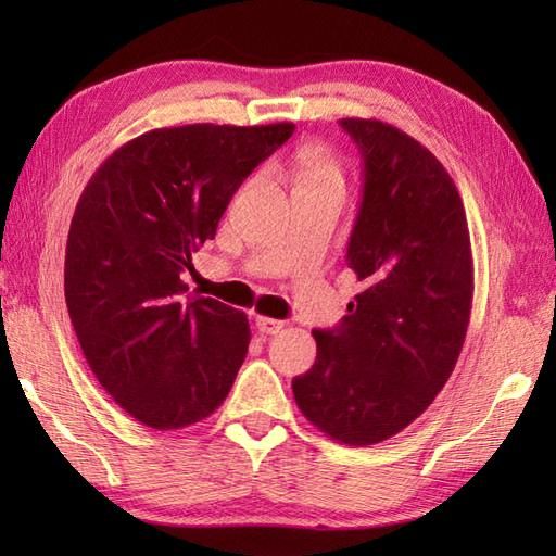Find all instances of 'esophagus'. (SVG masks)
<instances>
[{
	"mask_svg": "<svg viewBox=\"0 0 556 556\" xmlns=\"http://www.w3.org/2000/svg\"><path fill=\"white\" fill-rule=\"evenodd\" d=\"M255 327H257V332H260V334H267V337H271V334H279L281 329H285V323H281V320H275V317L257 315V317H255Z\"/></svg>",
	"mask_w": 556,
	"mask_h": 556,
	"instance_id": "1",
	"label": "esophagus"
}]
</instances>
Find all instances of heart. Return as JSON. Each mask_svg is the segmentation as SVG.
Returning <instances> with one entry per match:
<instances>
[{
  "label": "heart",
  "instance_id": "1",
  "mask_svg": "<svg viewBox=\"0 0 556 556\" xmlns=\"http://www.w3.org/2000/svg\"><path fill=\"white\" fill-rule=\"evenodd\" d=\"M296 162L303 176V186L308 184H339L344 181L339 160L323 148H303L296 152Z\"/></svg>",
  "mask_w": 556,
  "mask_h": 556
}]
</instances>
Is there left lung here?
I'll return each instance as SVG.
<instances>
[{
	"instance_id": "obj_1",
	"label": "left lung",
	"mask_w": 556,
	"mask_h": 556,
	"mask_svg": "<svg viewBox=\"0 0 556 556\" xmlns=\"http://www.w3.org/2000/svg\"><path fill=\"white\" fill-rule=\"evenodd\" d=\"M363 157V200L346 263L363 281L334 329H315L313 368L293 399L349 446L384 442L454 372L473 305V255L454 179L396 126L341 119Z\"/></svg>"
}]
</instances>
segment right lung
Segmentation results:
<instances>
[{"mask_svg":"<svg viewBox=\"0 0 556 556\" xmlns=\"http://www.w3.org/2000/svg\"><path fill=\"white\" fill-rule=\"evenodd\" d=\"M293 124L155 128L114 150L71 219L64 293L90 370L128 416L181 430L222 406L251 341L245 313L184 299L243 179Z\"/></svg>","mask_w":556,"mask_h":556,"instance_id":"add662e5","label":"right lung"}]
</instances>
